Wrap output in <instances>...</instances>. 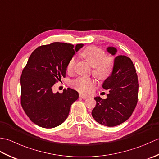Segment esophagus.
I'll list each match as a JSON object with an SVG mask.
<instances>
[{
    "instance_id": "1",
    "label": "esophagus",
    "mask_w": 159,
    "mask_h": 159,
    "mask_svg": "<svg viewBox=\"0 0 159 159\" xmlns=\"http://www.w3.org/2000/svg\"><path fill=\"white\" fill-rule=\"evenodd\" d=\"M79 96L80 97V98H83V99H85V98H87V96H85V95H83V94H81V93H80L79 94Z\"/></svg>"
}]
</instances>
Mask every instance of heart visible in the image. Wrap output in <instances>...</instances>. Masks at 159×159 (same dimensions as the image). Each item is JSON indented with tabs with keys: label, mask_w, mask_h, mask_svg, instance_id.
Instances as JSON below:
<instances>
[{
	"label": "heart",
	"mask_w": 159,
	"mask_h": 159,
	"mask_svg": "<svg viewBox=\"0 0 159 159\" xmlns=\"http://www.w3.org/2000/svg\"><path fill=\"white\" fill-rule=\"evenodd\" d=\"M81 55L93 67V74L100 79L109 76L113 67V59L110 56H105L102 49L91 46L83 50ZM76 64V59L72 57L67 65V72L72 74ZM95 85V81L91 78L79 77L73 80L72 85L74 89L81 93H88Z\"/></svg>",
	"instance_id": "heart-1"
}]
</instances>
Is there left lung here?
Segmentation results:
<instances>
[{"mask_svg": "<svg viewBox=\"0 0 159 159\" xmlns=\"http://www.w3.org/2000/svg\"><path fill=\"white\" fill-rule=\"evenodd\" d=\"M107 51L111 55L117 48L109 46ZM109 90L106 99L94 98L96 105L92 115L98 123L112 127L120 125L129 118L135 109L138 98L137 74L131 59L125 55H118L113 61V67L102 85Z\"/></svg>", "mask_w": 159, "mask_h": 159, "instance_id": "left-lung-1", "label": "left lung"}]
</instances>
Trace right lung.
I'll use <instances>...</instances> for the list:
<instances>
[{
  "label": "right lung",
  "instance_id": "add662e5",
  "mask_svg": "<svg viewBox=\"0 0 159 159\" xmlns=\"http://www.w3.org/2000/svg\"><path fill=\"white\" fill-rule=\"evenodd\" d=\"M83 44L54 42L37 48L29 57L21 78V104L33 123L45 128L59 126L68 116L79 93L71 88L62 93L52 87L66 76L67 63Z\"/></svg>",
  "mask_w": 159,
  "mask_h": 159
}]
</instances>
